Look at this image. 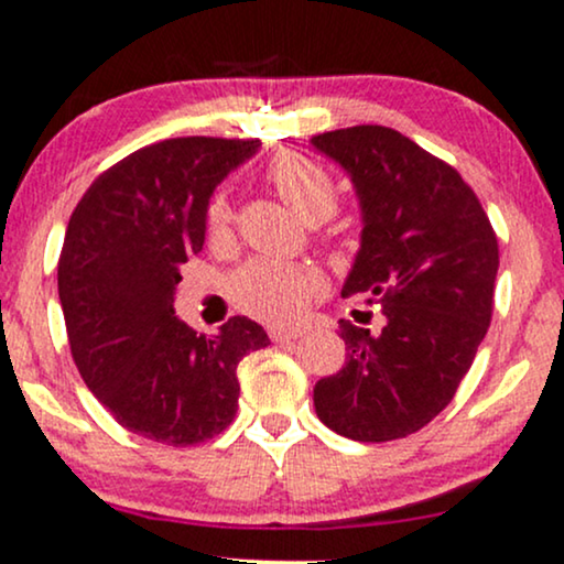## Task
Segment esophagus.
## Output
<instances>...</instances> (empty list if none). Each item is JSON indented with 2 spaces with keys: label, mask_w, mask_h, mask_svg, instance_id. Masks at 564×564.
Instances as JSON below:
<instances>
[{
  "label": "esophagus",
  "mask_w": 564,
  "mask_h": 564,
  "mask_svg": "<svg viewBox=\"0 0 564 564\" xmlns=\"http://www.w3.org/2000/svg\"><path fill=\"white\" fill-rule=\"evenodd\" d=\"M270 338H273L275 344H278V340H281V344H283V340L302 338V330H281V327H270Z\"/></svg>",
  "instance_id": "34e87169"
}]
</instances>
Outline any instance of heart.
Here are the masks:
<instances>
[{
  "mask_svg": "<svg viewBox=\"0 0 564 564\" xmlns=\"http://www.w3.org/2000/svg\"><path fill=\"white\" fill-rule=\"evenodd\" d=\"M270 187L283 203L304 218H330L338 205V192L330 174L317 161L302 153L283 151L273 155L265 171ZM234 210L226 192H216L205 205V234L210 241L229 237ZM229 296L247 315L273 325H289L304 315L306 304L323 289V275L315 268L281 260H252L229 278Z\"/></svg>",
  "mask_w": 564,
  "mask_h": 564,
  "instance_id": "obj_1",
  "label": "heart"
}]
</instances>
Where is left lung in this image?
Segmentation results:
<instances>
[{"instance_id":"left-lung-1","label":"left lung","mask_w":564,"mask_h":564,"mask_svg":"<svg viewBox=\"0 0 564 564\" xmlns=\"http://www.w3.org/2000/svg\"><path fill=\"white\" fill-rule=\"evenodd\" d=\"M312 145L351 176L361 247L344 296L382 306V330L340 319L346 367L315 384L319 422L356 442L419 432L453 401L487 335L500 249L451 163L380 124Z\"/></svg>"}]
</instances>
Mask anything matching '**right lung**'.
Segmentation results:
<instances>
[{
	"mask_svg": "<svg viewBox=\"0 0 564 564\" xmlns=\"http://www.w3.org/2000/svg\"><path fill=\"white\" fill-rule=\"evenodd\" d=\"M260 140L174 138L106 169L73 210L59 254L69 351L124 430L187 447L216 437L239 405L237 367L270 344L247 317L203 335L174 315L180 268L205 245L216 184Z\"/></svg>",
	"mask_w": 564,
	"mask_h": 564,
	"instance_id": "right-lung-1",
	"label": "right lung"
}]
</instances>
